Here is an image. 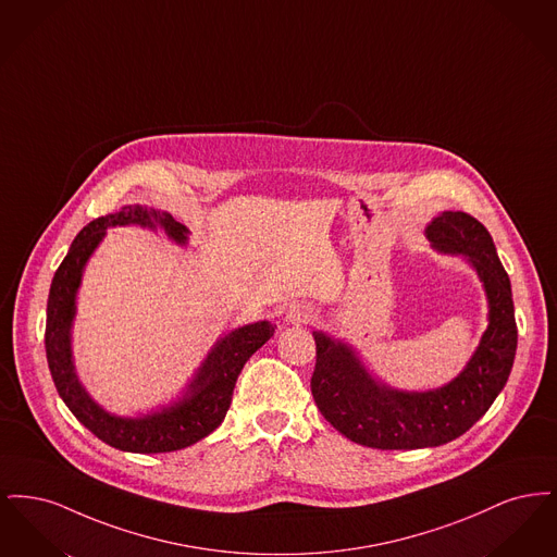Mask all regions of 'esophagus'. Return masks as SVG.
Returning <instances> with one entry per match:
<instances>
[{"instance_id": "1", "label": "esophagus", "mask_w": 557, "mask_h": 557, "mask_svg": "<svg viewBox=\"0 0 557 557\" xmlns=\"http://www.w3.org/2000/svg\"><path fill=\"white\" fill-rule=\"evenodd\" d=\"M315 318V311H313V307H309V305H302V302H298V305H292L290 309H288V313H286V321L288 323H294V325H302V323H309L311 319Z\"/></svg>"}]
</instances>
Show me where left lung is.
<instances>
[{
    "label": "left lung",
    "mask_w": 557,
    "mask_h": 557,
    "mask_svg": "<svg viewBox=\"0 0 557 557\" xmlns=\"http://www.w3.org/2000/svg\"><path fill=\"white\" fill-rule=\"evenodd\" d=\"M425 236L438 252L461 255L476 269L488 300V327L463 371L424 393L377 382L350 346L313 332L315 405L341 434L363 447L424 449L450 443L488 411L513 366L518 327L511 284L486 227L468 212L445 211L432 219Z\"/></svg>",
    "instance_id": "left-lung-1"
}]
</instances>
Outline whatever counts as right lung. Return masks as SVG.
Wrapping results in <instances>:
<instances>
[{"instance_id": "1", "label": "right lung", "mask_w": 557, "mask_h": 557, "mask_svg": "<svg viewBox=\"0 0 557 557\" xmlns=\"http://www.w3.org/2000/svg\"><path fill=\"white\" fill-rule=\"evenodd\" d=\"M114 225H141L162 230L177 244H187V227L169 212L129 205L119 212L98 216L87 223L73 239L64 261L53 273L48 296L46 321V355L52 371L58 395L73 411V416L91 434L110 447L129 453H169L186 449L209 436L225 420L234 386L244 363L273 336L271 321H257L230 332L202 361L194 380L187 384L184 397L150 416L121 418L102 409L83 388L73 363L71 327L77 311V290L85 263Z\"/></svg>"}]
</instances>
